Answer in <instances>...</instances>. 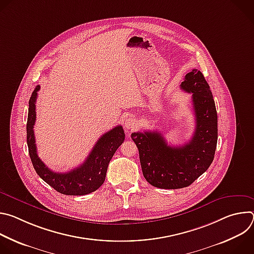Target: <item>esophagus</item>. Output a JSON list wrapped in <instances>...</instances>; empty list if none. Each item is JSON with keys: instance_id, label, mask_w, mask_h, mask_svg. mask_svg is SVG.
<instances>
[{"instance_id": "obj_1", "label": "esophagus", "mask_w": 254, "mask_h": 254, "mask_svg": "<svg viewBox=\"0 0 254 254\" xmlns=\"http://www.w3.org/2000/svg\"><path fill=\"white\" fill-rule=\"evenodd\" d=\"M124 127L127 130H131L134 129L137 127V121L134 118H128L126 120Z\"/></svg>"}]
</instances>
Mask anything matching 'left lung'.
Segmentation results:
<instances>
[{
  "label": "left lung",
  "instance_id": "obj_1",
  "mask_svg": "<svg viewBox=\"0 0 254 254\" xmlns=\"http://www.w3.org/2000/svg\"><path fill=\"white\" fill-rule=\"evenodd\" d=\"M180 86L192 93L196 120L195 131L187 143L171 147L157 130L131 133L144 179L161 189L190 186L213 162L218 138L216 106L202 72L193 69Z\"/></svg>",
  "mask_w": 254,
  "mask_h": 254
}]
</instances>
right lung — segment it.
<instances>
[{"mask_svg":"<svg viewBox=\"0 0 254 254\" xmlns=\"http://www.w3.org/2000/svg\"><path fill=\"white\" fill-rule=\"evenodd\" d=\"M40 86L34 89L30 100L27 121V144L33 167L45 182L57 192L64 195L82 196L97 190L104 182L108 164L125 140L122 126L105 132L94 144L84 163L67 173L51 171L38 157L36 148L34 125L36 121V99Z\"/></svg>","mask_w":254,"mask_h":254,"instance_id":"add662e5","label":"right lung"}]
</instances>
